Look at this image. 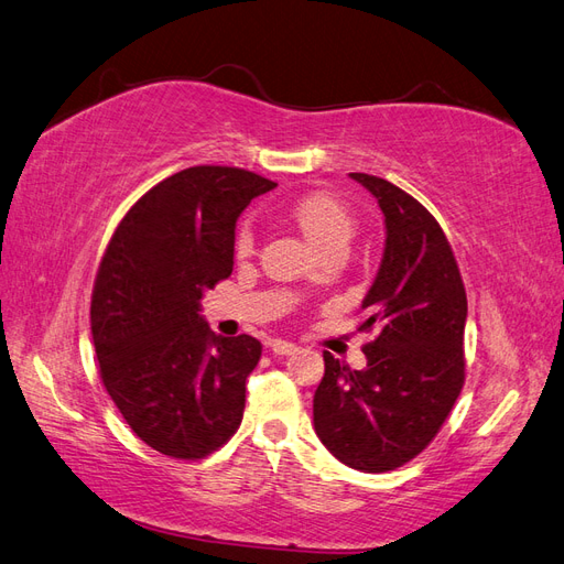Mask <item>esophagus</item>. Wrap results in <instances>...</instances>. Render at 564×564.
<instances>
[{"label":"esophagus","instance_id":"esophagus-1","mask_svg":"<svg viewBox=\"0 0 564 564\" xmlns=\"http://www.w3.org/2000/svg\"><path fill=\"white\" fill-rule=\"evenodd\" d=\"M269 349H271L273 354H279V357H291V354L297 351V345L285 343V340H271V343H269Z\"/></svg>","mask_w":564,"mask_h":564}]
</instances>
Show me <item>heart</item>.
<instances>
[{
  "mask_svg": "<svg viewBox=\"0 0 564 564\" xmlns=\"http://www.w3.org/2000/svg\"><path fill=\"white\" fill-rule=\"evenodd\" d=\"M291 217L295 219L302 234L310 238V243L316 246L318 250H324L328 246H345L349 243V238L354 234V215L349 207L335 198L333 193H307V196L297 198L291 205ZM252 248V229L248 224L238 229L236 238V250L238 252H248Z\"/></svg>",
  "mask_w": 564,
  "mask_h": 564,
  "instance_id": "b5f03b06",
  "label": "heart"
}]
</instances>
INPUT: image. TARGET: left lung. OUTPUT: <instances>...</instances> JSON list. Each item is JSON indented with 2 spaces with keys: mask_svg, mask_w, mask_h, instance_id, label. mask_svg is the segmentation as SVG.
Here are the masks:
<instances>
[{
  "mask_svg": "<svg viewBox=\"0 0 564 564\" xmlns=\"http://www.w3.org/2000/svg\"><path fill=\"white\" fill-rule=\"evenodd\" d=\"M384 215V252L361 302L366 368L324 351L314 430L328 452L361 473H388L437 437L465 382L468 297L452 246L425 207L373 174L351 172Z\"/></svg>",
  "mask_w": 564,
  "mask_h": 564,
  "instance_id": "1",
  "label": "left lung"
}]
</instances>
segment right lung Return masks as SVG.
Here are the masks:
<instances>
[{
  "label": "right lung",
  "mask_w": 564,
  "mask_h": 564,
  "mask_svg": "<svg viewBox=\"0 0 564 564\" xmlns=\"http://www.w3.org/2000/svg\"><path fill=\"white\" fill-rule=\"evenodd\" d=\"M264 176L196 165L130 207L101 257L91 337L104 388L141 442L180 460L227 444L243 421L252 335L217 337L200 297L234 271L236 219L271 191Z\"/></svg>",
  "instance_id": "add662e5"
}]
</instances>
